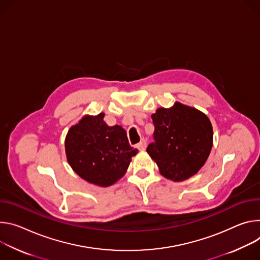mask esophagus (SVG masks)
Returning a JSON list of instances; mask_svg holds the SVG:
<instances>
[{
	"mask_svg": "<svg viewBox=\"0 0 260 260\" xmlns=\"http://www.w3.org/2000/svg\"><path fill=\"white\" fill-rule=\"evenodd\" d=\"M137 149L139 150V151H143V150H146V148H147V141H146V139H141V141L139 142V143H137Z\"/></svg>",
	"mask_w": 260,
	"mask_h": 260,
	"instance_id": "esophagus-1",
	"label": "esophagus"
}]
</instances>
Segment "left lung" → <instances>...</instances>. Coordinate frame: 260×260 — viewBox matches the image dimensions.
<instances>
[{"label":"left lung","mask_w":260,"mask_h":260,"mask_svg":"<svg viewBox=\"0 0 260 260\" xmlns=\"http://www.w3.org/2000/svg\"><path fill=\"white\" fill-rule=\"evenodd\" d=\"M154 141L147 152L166 179L181 182L206 163L213 146L212 124L199 110L176 103L152 114Z\"/></svg>","instance_id":"1"}]
</instances>
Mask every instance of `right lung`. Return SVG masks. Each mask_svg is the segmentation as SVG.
<instances>
[{
	"label": "right lung",
	"instance_id": "right-lung-1",
	"mask_svg": "<svg viewBox=\"0 0 260 260\" xmlns=\"http://www.w3.org/2000/svg\"><path fill=\"white\" fill-rule=\"evenodd\" d=\"M104 113L82 118L65 140L67 160L76 174L89 183L107 187L122 178L137 149L129 145L121 126H107Z\"/></svg>",
	"mask_w": 260,
	"mask_h": 260
}]
</instances>
